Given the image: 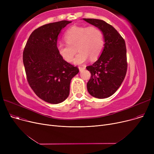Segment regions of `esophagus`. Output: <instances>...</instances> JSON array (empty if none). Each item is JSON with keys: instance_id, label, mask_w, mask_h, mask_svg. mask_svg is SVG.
Listing matches in <instances>:
<instances>
[{"instance_id": "1", "label": "esophagus", "mask_w": 154, "mask_h": 154, "mask_svg": "<svg viewBox=\"0 0 154 154\" xmlns=\"http://www.w3.org/2000/svg\"><path fill=\"white\" fill-rule=\"evenodd\" d=\"M85 67H79V70H80V72L84 70H85Z\"/></svg>"}]
</instances>
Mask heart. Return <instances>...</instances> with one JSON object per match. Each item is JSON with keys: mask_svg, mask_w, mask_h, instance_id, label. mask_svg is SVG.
<instances>
[{"mask_svg": "<svg viewBox=\"0 0 154 154\" xmlns=\"http://www.w3.org/2000/svg\"><path fill=\"white\" fill-rule=\"evenodd\" d=\"M64 39L67 44H59L58 52L63 60L71 62L77 49L79 52L74 60L77 65L85 62L88 57L97 59L105 44L103 32L95 26H72L66 32Z\"/></svg>", "mask_w": 154, "mask_h": 154, "instance_id": "1", "label": "heart"}]
</instances>
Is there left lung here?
Masks as SVG:
<instances>
[{
  "instance_id": "8db88e82",
  "label": "left lung",
  "mask_w": 154,
  "mask_h": 154,
  "mask_svg": "<svg viewBox=\"0 0 154 154\" xmlns=\"http://www.w3.org/2000/svg\"><path fill=\"white\" fill-rule=\"evenodd\" d=\"M83 20L100 29L105 41L100 57L92 66L86 67L91 74L87 84V91L94 97L107 98L117 91L126 75L127 62L125 40L114 27L102 20Z\"/></svg>"
}]
</instances>
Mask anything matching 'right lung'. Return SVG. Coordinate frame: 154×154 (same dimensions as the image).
Here are the masks:
<instances>
[{"instance_id":"obj_1","label":"right lung","mask_w":154,"mask_h":154,"mask_svg":"<svg viewBox=\"0 0 154 154\" xmlns=\"http://www.w3.org/2000/svg\"><path fill=\"white\" fill-rule=\"evenodd\" d=\"M71 22L62 20L36 29L23 52L29 85L40 99L50 103H59L68 97L71 80L79 72L62 59L57 46L60 31Z\"/></svg>"}]
</instances>
